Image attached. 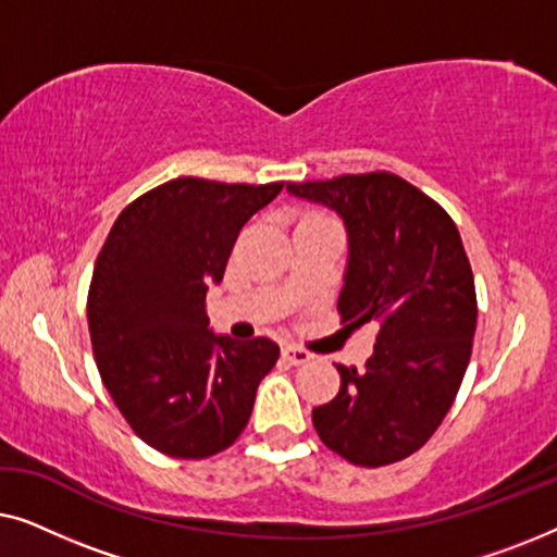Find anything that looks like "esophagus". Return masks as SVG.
Masks as SVG:
<instances>
[{
	"instance_id": "esophagus-1",
	"label": "esophagus",
	"mask_w": 557,
	"mask_h": 557,
	"mask_svg": "<svg viewBox=\"0 0 557 557\" xmlns=\"http://www.w3.org/2000/svg\"><path fill=\"white\" fill-rule=\"evenodd\" d=\"M281 355H284V360H288L292 364H304V362H309L311 355L309 349H304V347H299V345H284L281 347Z\"/></svg>"
}]
</instances>
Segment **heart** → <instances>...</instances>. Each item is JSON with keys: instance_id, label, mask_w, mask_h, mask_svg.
Returning a JSON list of instances; mask_svg holds the SVG:
<instances>
[{"instance_id": "heart-1", "label": "heart", "mask_w": 557, "mask_h": 557, "mask_svg": "<svg viewBox=\"0 0 557 557\" xmlns=\"http://www.w3.org/2000/svg\"><path fill=\"white\" fill-rule=\"evenodd\" d=\"M309 218H322V215H309Z\"/></svg>"}]
</instances>
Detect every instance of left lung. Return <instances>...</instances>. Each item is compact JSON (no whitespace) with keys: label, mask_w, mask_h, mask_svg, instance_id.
Here are the masks:
<instances>
[{"label":"left lung","mask_w":557,"mask_h":557,"mask_svg":"<svg viewBox=\"0 0 557 557\" xmlns=\"http://www.w3.org/2000/svg\"><path fill=\"white\" fill-rule=\"evenodd\" d=\"M337 212L347 231L342 322H377L362 370L337 364V398L311 410L324 446L385 467L433 436L467 372L476 330L474 276L446 210L391 172L286 185Z\"/></svg>","instance_id":"8db88e82"}]
</instances>
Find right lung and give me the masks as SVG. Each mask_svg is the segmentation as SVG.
<instances>
[{"label": "right lung", "mask_w": 557, "mask_h": 557, "mask_svg": "<svg viewBox=\"0 0 557 557\" xmlns=\"http://www.w3.org/2000/svg\"><path fill=\"white\" fill-rule=\"evenodd\" d=\"M284 189L197 177L164 182L121 212L98 253L88 330L106 391L136 436L174 459H208L246 429L278 360L269 337L210 330L240 227Z\"/></svg>", "instance_id": "add662e5"}]
</instances>
